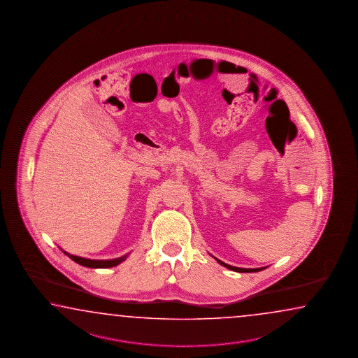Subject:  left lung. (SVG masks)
<instances>
[{
  "mask_svg": "<svg viewBox=\"0 0 358 358\" xmlns=\"http://www.w3.org/2000/svg\"><path fill=\"white\" fill-rule=\"evenodd\" d=\"M217 260L221 266H226V268H229V269H231V271H235V272H238V273H252V272H259V271L264 269V268H252V269H249V268H238V266H229V264H226V263L221 262V260Z\"/></svg>",
  "mask_w": 358,
  "mask_h": 358,
  "instance_id": "1",
  "label": "left lung"
}]
</instances>
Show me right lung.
Returning <instances> with one entry per match:
<instances>
[{
    "label": "right lung",
    "instance_id": "obj_1",
    "mask_svg": "<svg viewBox=\"0 0 358 358\" xmlns=\"http://www.w3.org/2000/svg\"><path fill=\"white\" fill-rule=\"evenodd\" d=\"M70 259L76 262L80 266H87V268H112V266H118L123 260L127 259L128 254L120 257V258H115V259L109 260H94V259H86V258H81V257H76V255H72L69 252H64Z\"/></svg>",
    "mask_w": 358,
    "mask_h": 358
}]
</instances>
